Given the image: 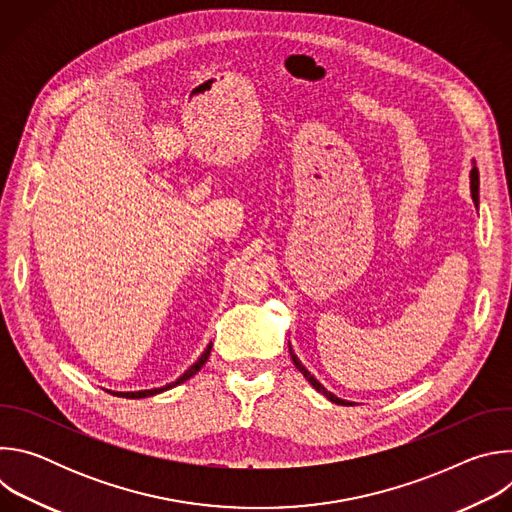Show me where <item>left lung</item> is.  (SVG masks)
<instances>
[{
    "mask_svg": "<svg viewBox=\"0 0 512 512\" xmlns=\"http://www.w3.org/2000/svg\"><path fill=\"white\" fill-rule=\"evenodd\" d=\"M478 184H480V182H478V168L474 166V168H472V172H470V190H472V198H474V202H478ZM289 354H291V360H294V364H296V369L306 377V381H308V383H310L318 393H322L326 399H330V401H332V403H336V405H352L350 401L338 399L336 395H332L330 391H326V389H324V385H320V383L314 379V375H310V373H308V369H306L304 364L300 362V358L294 354V350H291V344H289Z\"/></svg>",
    "mask_w": 512,
    "mask_h": 512,
    "instance_id": "obj_1",
    "label": "left lung"
}]
</instances>
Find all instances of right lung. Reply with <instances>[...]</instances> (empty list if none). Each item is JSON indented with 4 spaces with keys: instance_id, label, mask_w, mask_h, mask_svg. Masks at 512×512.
I'll return each mask as SVG.
<instances>
[{
    "instance_id": "obj_1",
    "label": "right lung",
    "mask_w": 512,
    "mask_h": 512,
    "mask_svg": "<svg viewBox=\"0 0 512 512\" xmlns=\"http://www.w3.org/2000/svg\"><path fill=\"white\" fill-rule=\"evenodd\" d=\"M210 348H212V344H208L206 346V350L200 354V358L192 364V367L180 377V379H176L174 383H170V385H166V387H160V389H148V391H135V393H113V395H117V397H125V399H143V397H152V395H158V393H162V391H168V389H172V387H176V385H180V383H184V381H188L190 377H194L200 369H202V364L206 362V358H208V354H210Z\"/></svg>"
}]
</instances>
